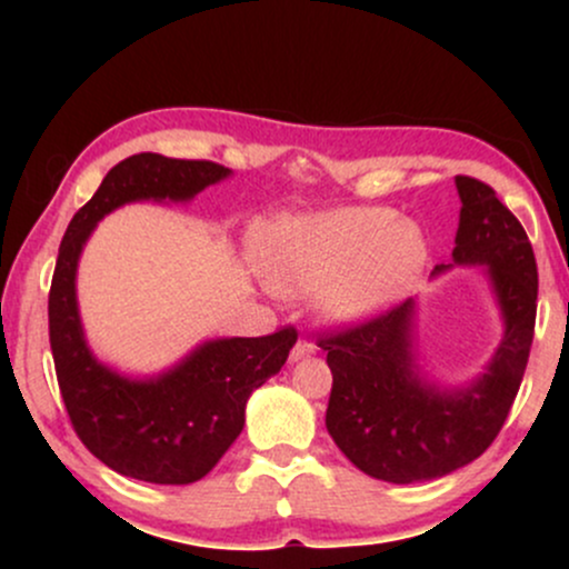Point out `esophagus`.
Instances as JSON below:
<instances>
[{
  "instance_id": "esophagus-1",
  "label": "esophagus",
  "mask_w": 569,
  "mask_h": 569,
  "mask_svg": "<svg viewBox=\"0 0 569 569\" xmlns=\"http://www.w3.org/2000/svg\"><path fill=\"white\" fill-rule=\"evenodd\" d=\"M312 352H316V345H312L310 339H299V342L293 345V350H291V358H293V361H297V358L312 356Z\"/></svg>"
}]
</instances>
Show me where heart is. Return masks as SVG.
<instances>
[{"mask_svg":"<svg viewBox=\"0 0 569 569\" xmlns=\"http://www.w3.org/2000/svg\"><path fill=\"white\" fill-rule=\"evenodd\" d=\"M257 259L267 283L286 297L323 286L331 318H363L407 293L428 262L420 227L388 206H345L264 224Z\"/></svg>","mask_w":569,"mask_h":569,"instance_id":"1","label":"heart"}]
</instances>
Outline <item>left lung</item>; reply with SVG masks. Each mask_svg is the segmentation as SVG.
<instances>
[{
	"instance_id": "1",
	"label": "left lung",
	"mask_w": 569,
	"mask_h": 569,
	"mask_svg": "<svg viewBox=\"0 0 569 569\" xmlns=\"http://www.w3.org/2000/svg\"><path fill=\"white\" fill-rule=\"evenodd\" d=\"M455 181L462 208L452 257L489 267L506 316L487 375L455 393L422 382L411 371V299L318 335L331 369V439L352 466L393 485L439 479L485 455L513 407L532 348L538 264L530 238L492 187L473 176Z\"/></svg>"
}]
</instances>
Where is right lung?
Instances as JSON below:
<instances>
[{
    "mask_svg": "<svg viewBox=\"0 0 569 569\" xmlns=\"http://www.w3.org/2000/svg\"><path fill=\"white\" fill-rule=\"evenodd\" d=\"M230 168L141 152L103 176L63 234L50 283L48 321L58 388L71 428L103 466L152 485H192L232 447L246 401L289 358L297 329L206 342L158 380L133 382L90 356L74 299L77 259L96 221L130 200H189Z\"/></svg>",
    "mask_w": 569,
    "mask_h": 569,
    "instance_id": "obj_1",
    "label": "right lung"
}]
</instances>
